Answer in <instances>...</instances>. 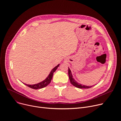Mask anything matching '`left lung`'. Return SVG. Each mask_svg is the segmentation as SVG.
<instances>
[{
	"instance_id": "1",
	"label": "left lung",
	"mask_w": 121,
	"mask_h": 121,
	"mask_svg": "<svg viewBox=\"0 0 121 121\" xmlns=\"http://www.w3.org/2000/svg\"><path fill=\"white\" fill-rule=\"evenodd\" d=\"M68 73H69V78L70 83L72 85H73L74 86L78 88H82H82H91L92 86H93V85L89 86H87V85H82L80 83H78L74 79L73 75L72 74V72L69 68Z\"/></svg>"
}]
</instances>
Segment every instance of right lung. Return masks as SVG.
I'll list each match as a JSON object with an SVG mask.
<instances>
[{"instance_id": "right-lung-1", "label": "right lung", "mask_w": 121, "mask_h": 121, "mask_svg": "<svg viewBox=\"0 0 121 121\" xmlns=\"http://www.w3.org/2000/svg\"><path fill=\"white\" fill-rule=\"evenodd\" d=\"M59 65H60V64H59L58 65H56V67H55L53 69H52V70L51 71L50 73H49V75L47 77V78L44 80H43V81H42L38 83H36L35 84H27L26 83H24L23 82V83L24 84H25L28 87L34 89H41V88H42L45 87L46 86H47L51 82V81L52 78L53 73L56 71V70L57 69V68L59 66Z\"/></svg>"}]
</instances>
